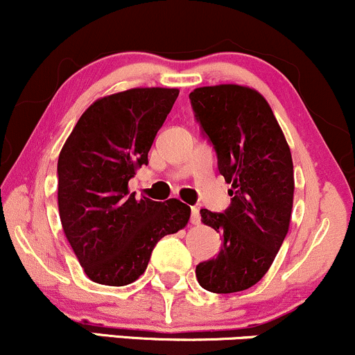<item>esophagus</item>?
I'll use <instances>...</instances> for the list:
<instances>
[{
    "instance_id": "34e87169",
    "label": "esophagus",
    "mask_w": 355,
    "mask_h": 355,
    "mask_svg": "<svg viewBox=\"0 0 355 355\" xmlns=\"http://www.w3.org/2000/svg\"><path fill=\"white\" fill-rule=\"evenodd\" d=\"M201 221V216H199V209L198 208H191V223L193 225H199Z\"/></svg>"
}]
</instances>
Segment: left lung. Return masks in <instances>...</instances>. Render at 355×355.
<instances>
[{
  "mask_svg": "<svg viewBox=\"0 0 355 355\" xmlns=\"http://www.w3.org/2000/svg\"><path fill=\"white\" fill-rule=\"evenodd\" d=\"M189 98L231 184L225 213L201 209V221L221 234L223 245L216 258L196 266V278L208 292H241L265 277L288 233L292 153L260 92L223 83L194 89Z\"/></svg>",
  "mask_w": 355,
  "mask_h": 355,
  "instance_id": "obj_1",
  "label": "left lung"
}]
</instances>
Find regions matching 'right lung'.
<instances>
[{
    "instance_id": "right-lung-1",
    "label": "right lung",
    "mask_w": 355,
    "mask_h": 355,
    "mask_svg": "<svg viewBox=\"0 0 355 355\" xmlns=\"http://www.w3.org/2000/svg\"><path fill=\"white\" fill-rule=\"evenodd\" d=\"M179 95L178 89H129L97 98L58 156L63 233L92 282L124 286L146 272L156 243L188 225L179 199L153 201L129 193Z\"/></svg>"
}]
</instances>
